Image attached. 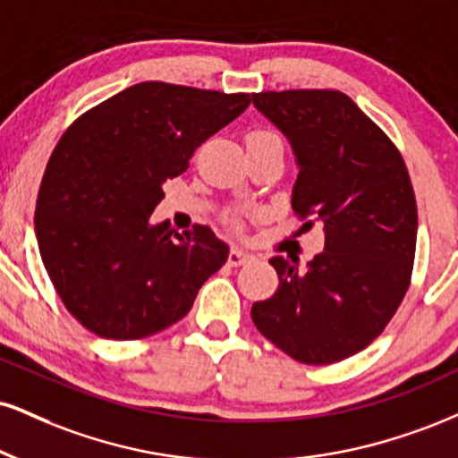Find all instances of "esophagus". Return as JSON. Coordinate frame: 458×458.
Segmentation results:
<instances>
[{"instance_id": "1", "label": "esophagus", "mask_w": 458, "mask_h": 458, "mask_svg": "<svg viewBox=\"0 0 458 458\" xmlns=\"http://www.w3.org/2000/svg\"><path fill=\"white\" fill-rule=\"evenodd\" d=\"M253 260V256L250 251H245V250H230V253H228V264L230 267H241V264H247V262H251Z\"/></svg>"}]
</instances>
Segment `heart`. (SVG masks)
I'll list each match as a JSON object with an SVG mask.
<instances>
[{
    "instance_id": "1",
    "label": "heart",
    "mask_w": 458,
    "mask_h": 458,
    "mask_svg": "<svg viewBox=\"0 0 458 458\" xmlns=\"http://www.w3.org/2000/svg\"><path fill=\"white\" fill-rule=\"evenodd\" d=\"M264 140H279L277 134L268 130H253L247 134V142H264Z\"/></svg>"
}]
</instances>
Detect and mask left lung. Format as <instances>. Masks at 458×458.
<instances>
[{
  "mask_svg": "<svg viewBox=\"0 0 458 458\" xmlns=\"http://www.w3.org/2000/svg\"><path fill=\"white\" fill-rule=\"evenodd\" d=\"M253 106L288 136L299 164L292 208L319 222L324 251L305 268L275 256L279 288L253 302L256 328L305 365L365 350L399 310L416 256L414 187L394 142L335 89L253 93Z\"/></svg>",
  "mask_w": 458,
  "mask_h": 458,
  "instance_id": "left-lung-1",
  "label": "left lung"
}]
</instances>
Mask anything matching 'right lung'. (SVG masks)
I'll return each instance as SVG.
<instances>
[{
    "instance_id": "right-lung-1",
    "label": "right lung",
    "mask_w": 458,
    "mask_h": 458,
    "mask_svg": "<svg viewBox=\"0 0 458 458\" xmlns=\"http://www.w3.org/2000/svg\"><path fill=\"white\" fill-rule=\"evenodd\" d=\"M250 93L147 81L82 113L55 147L36 202V236L55 292L98 337L145 339L173 327L228 245L208 225H151L162 183L250 106Z\"/></svg>"
}]
</instances>
